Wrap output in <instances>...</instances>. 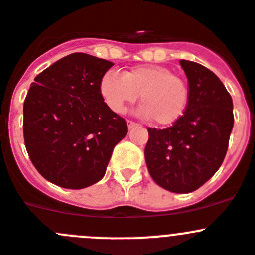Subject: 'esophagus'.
Here are the masks:
<instances>
[{"label": "esophagus", "instance_id": "esophagus-1", "mask_svg": "<svg viewBox=\"0 0 255 255\" xmlns=\"http://www.w3.org/2000/svg\"><path fill=\"white\" fill-rule=\"evenodd\" d=\"M126 123H128V128H129L130 130L134 129V128H136V126H137V124L134 123V121H131V120H128Z\"/></svg>", "mask_w": 255, "mask_h": 255}]
</instances>
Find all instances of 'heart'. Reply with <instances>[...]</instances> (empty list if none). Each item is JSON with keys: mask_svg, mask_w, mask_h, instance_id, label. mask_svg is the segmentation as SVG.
Masks as SVG:
<instances>
[{"mask_svg": "<svg viewBox=\"0 0 255 255\" xmlns=\"http://www.w3.org/2000/svg\"><path fill=\"white\" fill-rule=\"evenodd\" d=\"M100 93L111 111L123 114L128 104L139 97L141 118L154 119L158 125H172L183 116L188 104V86L167 67L137 65L123 74L107 71L100 79Z\"/></svg>", "mask_w": 255, "mask_h": 255, "instance_id": "obj_1", "label": "heart"}]
</instances>
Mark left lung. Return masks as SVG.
Segmentation results:
<instances>
[{"mask_svg":"<svg viewBox=\"0 0 255 255\" xmlns=\"http://www.w3.org/2000/svg\"><path fill=\"white\" fill-rule=\"evenodd\" d=\"M188 79L183 116L167 129L149 128L145 162L158 186L193 192L214 176L226 155L233 125V100L219 77L204 65L179 60Z\"/></svg>","mask_w":255,"mask_h":255,"instance_id":"obj_1","label":"left lung"}]
</instances>
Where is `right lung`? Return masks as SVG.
Segmentation results:
<instances>
[{"label":"right lung","mask_w":255,"mask_h":255,"mask_svg":"<svg viewBox=\"0 0 255 255\" xmlns=\"http://www.w3.org/2000/svg\"><path fill=\"white\" fill-rule=\"evenodd\" d=\"M114 63L85 53L62 58L35 77L24 102L27 154L45 179L81 190L99 182L116 144L128 134L107 107L100 79Z\"/></svg>","instance_id":"add662e5"}]
</instances>
